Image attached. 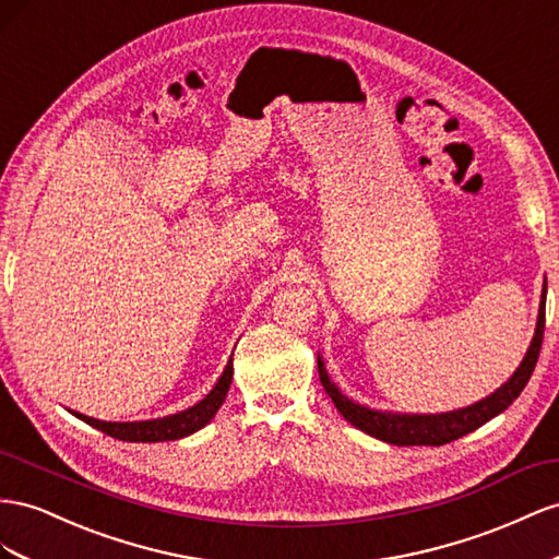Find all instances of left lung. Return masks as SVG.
I'll use <instances>...</instances> for the list:
<instances>
[{"mask_svg":"<svg viewBox=\"0 0 559 559\" xmlns=\"http://www.w3.org/2000/svg\"><path fill=\"white\" fill-rule=\"evenodd\" d=\"M546 285L544 293H540V307H538V321L534 340L527 348V356L522 358L520 368L513 372L501 389L493 391L491 395L477 401L475 405L461 407L454 412H442V414H397V412H379L370 409L365 405H358L346 397L334 381H330L325 365L318 356V377H321V384L325 393L332 397L334 407L342 412V417L350 424L360 428L362 433H368L377 440H384L397 448H407V444H430V448H440V444H448L452 440H459L461 436L471 433V430L480 428L489 419L497 417L503 409L513 405L515 397L527 386V381L536 368V360L540 354V344H544V328H546Z\"/></svg>","mask_w":559,"mask_h":559,"instance_id":"8db88e82","label":"left lung"}]
</instances>
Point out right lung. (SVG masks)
<instances>
[{
    "mask_svg": "<svg viewBox=\"0 0 559 559\" xmlns=\"http://www.w3.org/2000/svg\"><path fill=\"white\" fill-rule=\"evenodd\" d=\"M231 377H234V362L229 358L225 372L217 379V384L213 391L199 401L194 407H189L185 412L170 414V417L164 419H150V421H100L86 417V414L72 412L76 419L86 421L88 426L103 430V433L123 440V442H164V440H180L185 436L197 433L199 428L209 424L215 412L222 407L227 397V391L231 386Z\"/></svg>",
    "mask_w": 559,
    "mask_h": 559,
    "instance_id": "obj_1",
    "label": "right lung"
}]
</instances>
